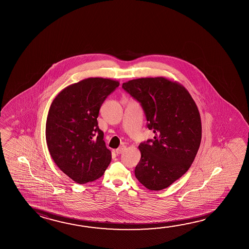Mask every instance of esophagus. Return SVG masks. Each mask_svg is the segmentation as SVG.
<instances>
[{"mask_svg":"<svg viewBox=\"0 0 249 249\" xmlns=\"http://www.w3.org/2000/svg\"><path fill=\"white\" fill-rule=\"evenodd\" d=\"M125 149H126V147H125V146H122V147H120V148H117V149L115 150V153H116L117 155H120V154L124 152Z\"/></svg>","mask_w":249,"mask_h":249,"instance_id":"obj_1","label":"esophagus"}]
</instances>
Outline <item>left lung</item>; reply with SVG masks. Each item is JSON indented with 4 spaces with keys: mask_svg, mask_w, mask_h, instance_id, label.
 <instances>
[{
    "mask_svg": "<svg viewBox=\"0 0 249 249\" xmlns=\"http://www.w3.org/2000/svg\"><path fill=\"white\" fill-rule=\"evenodd\" d=\"M138 101L154 139L141 142L135 178L150 191H161L180 178L192 165L202 137L200 114L182 85L169 79L142 78L123 84Z\"/></svg>",
    "mask_w": 249,
    "mask_h": 249,
    "instance_id": "left-lung-1",
    "label": "left lung"
}]
</instances>
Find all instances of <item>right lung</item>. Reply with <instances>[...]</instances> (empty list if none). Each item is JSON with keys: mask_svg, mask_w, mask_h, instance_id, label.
Here are the masks:
<instances>
[{"mask_svg": "<svg viewBox=\"0 0 249 249\" xmlns=\"http://www.w3.org/2000/svg\"><path fill=\"white\" fill-rule=\"evenodd\" d=\"M119 85L113 79H83L65 88L51 105L45 130L49 152L76 183L96 180L109 165L111 151L97 118L107 97Z\"/></svg>", "mask_w": 249, "mask_h": 249, "instance_id": "right-lung-1", "label": "right lung"}]
</instances>
